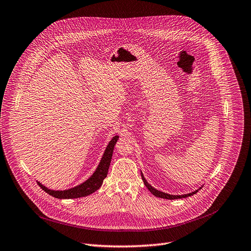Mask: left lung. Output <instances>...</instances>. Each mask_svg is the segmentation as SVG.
<instances>
[{"mask_svg":"<svg viewBox=\"0 0 251 251\" xmlns=\"http://www.w3.org/2000/svg\"><path fill=\"white\" fill-rule=\"evenodd\" d=\"M141 173V177H143V180H144V183H145V186L148 188V190L154 195V196H156V197H158V198H163V199H168V200H174V199H181V198H187V197H190V196H193L194 194H196L197 193L199 190H196V191H194V192H192V193H189V194H184V195H170V194H167V193H164V192H161V191H158V190H156L155 188H152L151 184L147 181V179L145 178V176H144V174H143V172H140ZM201 189V188H200Z\"/></svg>","mask_w":251,"mask_h":251,"instance_id":"1","label":"left lung"}]
</instances>
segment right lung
Returning <instances> with one entry per match:
<instances>
[{"mask_svg": "<svg viewBox=\"0 0 251 251\" xmlns=\"http://www.w3.org/2000/svg\"><path fill=\"white\" fill-rule=\"evenodd\" d=\"M118 138H119L118 135H116L112 138V140L108 143V145L103 152V156L100 162L99 166H97L96 170L94 171V173L88 179L85 180L83 183L79 184V186H75L72 189L63 190V191L50 190V189L46 188L45 186H43L40 181H38L39 186L47 194L53 196V197H55L57 199L81 198V197H85V196H88V195L94 193L95 191H97L101 187L103 179L107 176V171H108V167H110V164H111L114 148H115V145L117 143Z\"/></svg>", "mask_w": 251, "mask_h": 251, "instance_id": "obj_1", "label": "right lung"}]
</instances>
